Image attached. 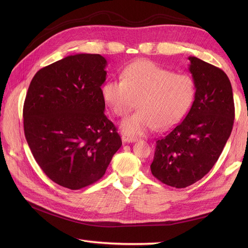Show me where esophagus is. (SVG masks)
I'll return each instance as SVG.
<instances>
[{
    "label": "esophagus",
    "mask_w": 248,
    "mask_h": 248,
    "mask_svg": "<svg viewBox=\"0 0 248 248\" xmlns=\"http://www.w3.org/2000/svg\"><path fill=\"white\" fill-rule=\"evenodd\" d=\"M122 140H123V142H132V141H137V139L126 136V134H123V136H122Z\"/></svg>",
    "instance_id": "1"
}]
</instances>
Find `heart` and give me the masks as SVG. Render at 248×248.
I'll return each instance as SVG.
<instances>
[{"mask_svg": "<svg viewBox=\"0 0 248 248\" xmlns=\"http://www.w3.org/2000/svg\"><path fill=\"white\" fill-rule=\"evenodd\" d=\"M103 100L112 114L125 117L134 107L138 111L120 125L126 136L136 138L153 130L169 129L190 108L196 82L184 73H174L149 60H139L122 72V79H108L101 88Z\"/></svg>", "mask_w": 248, "mask_h": 248, "instance_id": "heart-1", "label": "heart"}]
</instances>
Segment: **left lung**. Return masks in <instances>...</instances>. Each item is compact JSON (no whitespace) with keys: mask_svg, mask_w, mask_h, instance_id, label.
Wrapping results in <instances>:
<instances>
[{"mask_svg":"<svg viewBox=\"0 0 248 248\" xmlns=\"http://www.w3.org/2000/svg\"><path fill=\"white\" fill-rule=\"evenodd\" d=\"M196 82L194 101L183 122L156 141L153 176L184 188L213 168L227 144L235 118L234 97L228 76L196 57H188Z\"/></svg>","mask_w":248,"mask_h":248,"instance_id":"1","label":"left lung"}]
</instances>
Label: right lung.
<instances>
[{
  "mask_svg": "<svg viewBox=\"0 0 248 248\" xmlns=\"http://www.w3.org/2000/svg\"><path fill=\"white\" fill-rule=\"evenodd\" d=\"M107 65L100 55H71L40 69L28 89V145L44 174L71 190L98 181L122 145L104 115Z\"/></svg>",
  "mask_w": 248,
  "mask_h": 248,
  "instance_id": "add662e5",
  "label": "right lung"
}]
</instances>
